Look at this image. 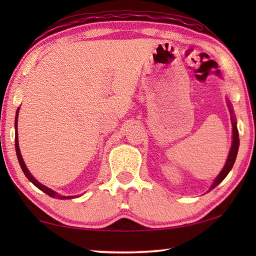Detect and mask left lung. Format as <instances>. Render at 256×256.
<instances>
[{
	"label": "left lung",
	"instance_id": "8db88e82",
	"mask_svg": "<svg viewBox=\"0 0 256 256\" xmlns=\"http://www.w3.org/2000/svg\"><path fill=\"white\" fill-rule=\"evenodd\" d=\"M228 107H229V112H230V118H232V148L230 151H229L227 162L224 164V167L222 168V170L220 172V174L216 176V178L214 180V183H212L211 188L209 190H211L212 188H214L216 185L224 180V177L228 175V172L232 170V168L235 164V160L237 157V152H238V146H240V136H238V130H237V125H236V120L235 116H234V112L230 102H228Z\"/></svg>",
	"mask_w": 256,
	"mask_h": 256
}]
</instances>
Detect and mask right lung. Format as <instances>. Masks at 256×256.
Masks as SVG:
<instances>
[{
  "label": "right lung",
  "mask_w": 256,
  "mask_h": 256,
  "mask_svg": "<svg viewBox=\"0 0 256 256\" xmlns=\"http://www.w3.org/2000/svg\"><path fill=\"white\" fill-rule=\"evenodd\" d=\"M18 112H19V108H18V110H16V122H14V128H16V157H18V160H19V164H20L21 170H22V172H24L26 177H27V178H28L30 182H32V183L34 186H37L38 188L42 190V192L46 193L47 196H50V198H60V200H68V198H74L76 196H60V194L56 193L55 190H50V188H47V186L40 184V182H38L32 174H30V172L28 170V168H27V166H26V164H24V162L22 156H21V154H20V148H19V144H18V142H19V141H18Z\"/></svg>",
  "instance_id": "add662e5"
}]
</instances>
